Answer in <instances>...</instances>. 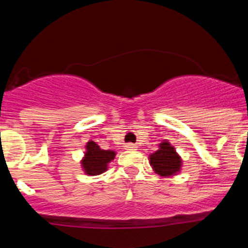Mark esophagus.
<instances>
[{"mask_svg":"<svg viewBox=\"0 0 248 248\" xmlns=\"http://www.w3.org/2000/svg\"><path fill=\"white\" fill-rule=\"evenodd\" d=\"M125 148H126V149H135V148H137V146H135L134 144L128 143V144H125Z\"/></svg>","mask_w":248,"mask_h":248,"instance_id":"34e87169","label":"esophagus"}]
</instances>
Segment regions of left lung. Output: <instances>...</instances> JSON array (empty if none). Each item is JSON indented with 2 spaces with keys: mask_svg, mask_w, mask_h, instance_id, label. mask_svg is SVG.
<instances>
[{
  "mask_svg": "<svg viewBox=\"0 0 248 248\" xmlns=\"http://www.w3.org/2000/svg\"><path fill=\"white\" fill-rule=\"evenodd\" d=\"M150 165L160 176H171L180 171L181 159L174 146L168 141H163L159 145V150L150 155Z\"/></svg>",
  "mask_w": 248,
  "mask_h": 248,
  "instance_id": "1",
  "label": "left lung"
}]
</instances>
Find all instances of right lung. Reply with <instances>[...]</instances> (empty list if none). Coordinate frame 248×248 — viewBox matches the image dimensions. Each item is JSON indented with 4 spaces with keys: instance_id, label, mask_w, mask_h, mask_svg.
Listing matches in <instances>:
<instances>
[{
    "instance_id": "1",
    "label": "right lung",
    "mask_w": 248,
    "mask_h": 248,
    "mask_svg": "<svg viewBox=\"0 0 248 248\" xmlns=\"http://www.w3.org/2000/svg\"><path fill=\"white\" fill-rule=\"evenodd\" d=\"M85 155L82 160V166L85 174L95 176L100 175L108 169V164L115 156V151L103 150L94 141H88L85 145Z\"/></svg>"
}]
</instances>
